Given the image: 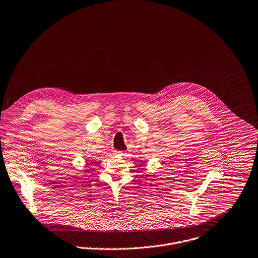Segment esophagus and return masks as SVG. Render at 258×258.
<instances>
[{
  "mask_svg": "<svg viewBox=\"0 0 258 258\" xmlns=\"http://www.w3.org/2000/svg\"><path fill=\"white\" fill-rule=\"evenodd\" d=\"M115 154H117V155H124L125 151H123V150H115Z\"/></svg>",
  "mask_w": 258,
  "mask_h": 258,
  "instance_id": "obj_1",
  "label": "esophagus"
}]
</instances>
